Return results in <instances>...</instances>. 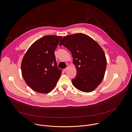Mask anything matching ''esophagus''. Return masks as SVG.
Instances as JSON below:
<instances>
[{
    "label": "esophagus",
    "mask_w": 132,
    "mask_h": 132,
    "mask_svg": "<svg viewBox=\"0 0 132 132\" xmlns=\"http://www.w3.org/2000/svg\"><path fill=\"white\" fill-rule=\"evenodd\" d=\"M68 70V68H65V69H63V71H64V72H66V71H67V70Z\"/></svg>",
    "instance_id": "obj_1"
}]
</instances>
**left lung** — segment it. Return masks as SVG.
Instances as JSON below:
<instances>
[{
	"mask_svg": "<svg viewBox=\"0 0 132 132\" xmlns=\"http://www.w3.org/2000/svg\"><path fill=\"white\" fill-rule=\"evenodd\" d=\"M71 52L77 69L71 81L80 91L90 92L102 82L105 72L106 59L103 49L91 37L76 33L64 37L60 43Z\"/></svg>",
	"mask_w": 132,
	"mask_h": 132,
	"instance_id": "obj_1",
	"label": "left lung"
}]
</instances>
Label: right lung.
Listing matches in <instances>:
<instances>
[{
	"instance_id": "obj_1",
	"label": "right lung",
	"mask_w": 132,
	"mask_h": 132,
	"mask_svg": "<svg viewBox=\"0 0 132 132\" xmlns=\"http://www.w3.org/2000/svg\"><path fill=\"white\" fill-rule=\"evenodd\" d=\"M62 36L45 35L28 48L21 62V72L26 84L36 92L47 93L56 86L62 74L54 51Z\"/></svg>"
}]
</instances>
